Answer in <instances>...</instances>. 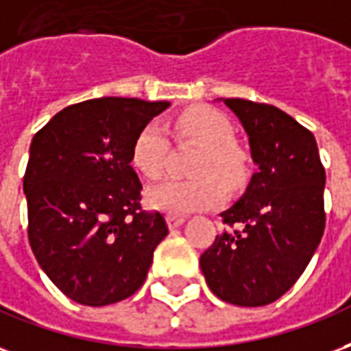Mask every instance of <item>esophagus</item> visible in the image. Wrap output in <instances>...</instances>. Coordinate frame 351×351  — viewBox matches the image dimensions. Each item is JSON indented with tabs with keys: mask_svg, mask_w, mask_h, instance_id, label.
<instances>
[{
	"mask_svg": "<svg viewBox=\"0 0 351 351\" xmlns=\"http://www.w3.org/2000/svg\"><path fill=\"white\" fill-rule=\"evenodd\" d=\"M166 222H168L170 228H179V226L185 222V217H181V215H168V217H166Z\"/></svg>",
	"mask_w": 351,
	"mask_h": 351,
	"instance_id": "34e87169",
	"label": "esophagus"
}]
</instances>
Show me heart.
Segmentation results:
<instances>
[{"label": "heart", "instance_id": "heart-1", "mask_svg": "<svg viewBox=\"0 0 351 351\" xmlns=\"http://www.w3.org/2000/svg\"><path fill=\"white\" fill-rule=\"evenodd\" d=\"M173 130L181 140L202 145L196 157L193 179H162L149 186V206L172 215L209 209L221 204L224 185L237 189L249 176V155L235 144L234 129L219 110L196 106L183 112L173 121ZM168 157V138L160 123L151 121L134 138L132 165L145 178L155 179L165 170Z\"/></svg>", "mask_w": 351, "mask_h": 351}]
</instances>
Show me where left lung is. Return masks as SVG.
I'll return each mask as SVG.
<instances>
[{
  "instance_id": "left-lung-1",
  "label": "left lung",
  "mask_w": 351,
  "mask_h": 351,
  "mask_svg": "<svg viewBox=\"0 0 351 351\" xmlns=\"http://www.w3.org/2000/svg\"><path fill=\"white\" fill-rule=\"evenodd\" d=\"M249 136L247 191L221 217L232 232L215 237L200 267L215 295L237 306H263L290 290L318 249L326 170L316 138L271 104L222 99Z\"/></svg>"
}]
</instances>
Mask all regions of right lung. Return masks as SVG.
<instances>
[{"instance_id":"right-lung-1","label":"right lung","mask_w":351,"mask_h":351,"mask_svg":"<svg viewBox=\"0 0 351 351\" xmlns=\"http://www.w3.org/2000/svg\"><path fill=\"white\" fill-rule=\"evenodd\" d=\"M170 102L101 97L67 106L33 136L24 176L27 235L40 269L69 299L104 306L144 284L166 235L140 206L138 132Z\"/></svg>"}]
</instances>
